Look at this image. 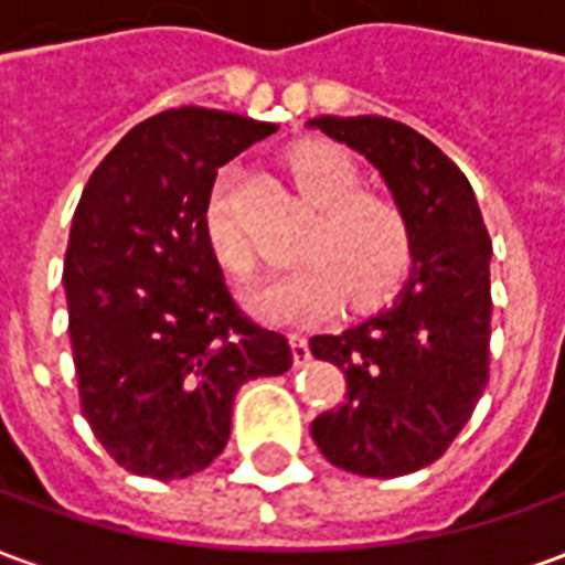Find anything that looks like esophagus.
I'll return each instance as SVG.
<instances>
[{
  "label": "esophagus",
  "instance_id": "esophagus-1",
  "mask_svg": "<svg viewBox=\"0 0 565 565\" xmlns=\"http://www.w3.org/2000/svg\"><path fill=\"white\" fill-rule=\"evenodd\" d=\"M290 348H294L296 366H306L308 360H311V348H308V339L302 332H294V335H290Z\"/></svg>",
  "mask_w": 565,
  "mask_h": 565
}]
</instances>
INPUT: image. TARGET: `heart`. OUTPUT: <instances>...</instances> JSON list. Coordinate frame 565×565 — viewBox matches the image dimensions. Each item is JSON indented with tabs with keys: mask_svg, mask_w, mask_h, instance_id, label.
Wrapping results in <instances>:
<instances>
[{
	"mask_svg": "<svg viewBox=\"0 0 565 565\" xmlns=\"http://www.w3.org/2000/svg\"><path fill=\"white\" fill-rule=\"evenodd\" d=\"M296 184L318 209L320 223L308 238L306 266L259 290L250 306L266 320H318L344 306L356 311L387 302L415 263V226L391 196L360 193V172L332 145L290 150ZM205 238L214 257L235 278H250L257 254L235 209V174L223 172L205 199Z\"/></svg>",
	"mask_w": 565,
	"mask_h": 565,
	"instance_id": "1",
	"label": "heart"
}]
</instances>
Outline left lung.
Returning <instances> with one entry per match:
<instances>
[{
	"label": "left lung",
	"mask_w": 565,
	"mask_h": 565,
	"mask_svg": "<svg viewBox=\"0 0 565 565\" xmlns=\"http://www.w3.org/2000/svg\"><path fill=\"white\" fill-rule=\"evenodd\" d=\"M311 127L360 150L415 226V275L399 302L354 330L315 335L339 366L344 403L311 424L344 472L399 478L436 462L490 381V233L457 162L391 117H318Z\"/></svg>",
	"instance_id": "1"
}]
</instances>
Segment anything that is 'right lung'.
I'll return each instance as SVG.
<instances>
[{"label": "right lung", "mask_w": 565, "mask_h": 565, "mask_svg": "<svg viewBox=\"0 0 565 565\" xmlns=\"http://www.w3.org/2000/svg\"><path fill=\"white\" fill-rule=\"evenodd\" d=\"M275 129L169 108L129 129L81 193L63 266L78 399L127 472H202L226 448L238 387L294 366L287 335L238 308L202 223L217 169Z\"/></svg>", "instance_id": "right-lung-1"}]
</instances>
